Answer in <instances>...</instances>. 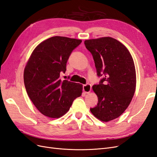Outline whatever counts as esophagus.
<instances>
[{"instance_id":"1","label":"esophagus","mask_w":157,"mask_h":157,"mask_svg":"<svg viewBox=\"0 0 157 157\" xmlns=\"http://www.w3.org/2000/svg\"><path fill=\"white\" fill-rule=\"evenodd\" d=\"M91 89H92V86L90 84H88L86 85H83V91L86 94H88L91 92Z\"/></svg>"}]
</instances>
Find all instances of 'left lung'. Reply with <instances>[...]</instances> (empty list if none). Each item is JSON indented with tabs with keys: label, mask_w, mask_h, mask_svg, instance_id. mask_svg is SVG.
Here are the masks:
<instances>
[{
	"label": "left lung",
	"mask_w": 157,
	"mask_h": 157,
	"mask_svg": "<svg viewBox=\"0 0 157 157\" xmlns=\"http://www.w3.org/2000/svg\"><path fill=\"white\" fill-rule=\"evenodd\" d=\"M84 44L92 54L98 75L104 76L92 86L98 103L90 111L101 121H113L125 111L134 95V60L126 47L112 37L86 40Z\"/></svg>",
	"instance_id": "1"
}]
</instances>
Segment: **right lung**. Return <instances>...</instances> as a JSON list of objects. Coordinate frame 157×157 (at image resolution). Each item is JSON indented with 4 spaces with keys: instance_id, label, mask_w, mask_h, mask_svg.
<instances>
[{
    "instance_id": "add662e5",
    "label": "right lung",
    "mask_w": 157,
    "mask_h": 157,
    "mask_svg": "<svg viewBox=\"0 0 157 157\" xmlns=\"http://www.w3.org/2000/svg\"><path fill=\"white\" fill-rule=\"evenodd\" d=\"M82 40L66 36L49 38L38 45L28 59L23 73L27 93L42 115L59 118L74 99L82 93V85L59 78L66 71L72 51Z\"/></svg>"
}]
</instances>
